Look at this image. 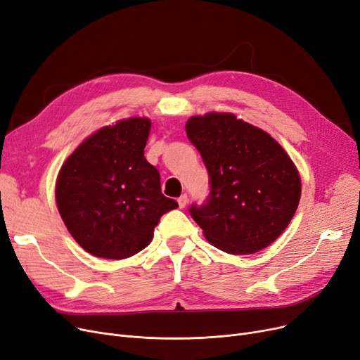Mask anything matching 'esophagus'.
Returning <instances> with one entry per match:
<instances>
[{"instance_id": "obj_1", "label": "esophagus", "mask_w": 360, "mask_h": 360, "mask_svg": "<svg viewBox=\"0 0 360 360\" xmlns=\"http://www.w3.org/2000/svg\"><path fill=\"white\" fill-rule=\"evenodd\" d=\"M177 202H179V208L180 210H183L186 205H187V202H189V199H187V195H181L179 199H177Z\"/></svg>"}]
</instances>
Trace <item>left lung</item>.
Wrapping results in <instances>:
<instances>
[{"instance_id": "obj_1", "label": "left lung", "mask_w": 360, "mask_h": 360, "mask_svg": "<svg viewBox=\"0 0 360 360\" xmlns=\"http://www.w3.org/2000/svg\"><path fill=\"white\" fill-rule=\"evenodd\" d=\"M208 169L211 192L191 215L217 249L250 255L287 229L300 200V176L283 146L234 114L210 112L186 123Z\"/></svg>"}]
</instances>
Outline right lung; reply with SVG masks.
Here are the masks:
<instances>
[{"label": "right lung", "mask_w": 360, "mask_h": 360, "mask_svg": "<svg viewBox=\"0 0 360 360\" xmlns=\"http://www.w3.org/2000/svg\"><path fill=\"white\" fill-rule=\"evenodd\" d=\"M150 120L133 117L95 131L63 164L56 199L75 240L88 253L124 259L145 249L160 218L179 207L161 192L143 149Z\"/></svg>", "instance_id": "1"}]
</instances>
